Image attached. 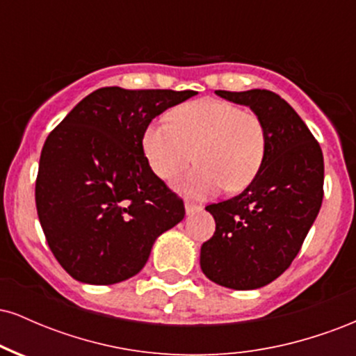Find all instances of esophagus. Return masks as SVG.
I'll use <instances>...</instances> for the list:
<instances>
[{"mask_svg": "<svg viewBox=\"0 0 356 356\" xmlns=\"http://www.w3.org/2000/svg\"><path fill=\"white\" fill-rule=\"evenodd\" d=\"M197 211H201V207L195 206V204H191V202H186V214L191 216V214H195Z\"/></svg>", "mask_w": 356, "mask_h": 356, "instance_id": "34e87169", "label": "esophagus"}]
</instances>
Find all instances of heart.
<instances>
[{
  "instance_id": "obj_1",
  "label": "heart",
  "mask_w": 356,
  "mask_h": 356,
  "mask_svg": "<svg viewBox=\"0 0 356 356\" xmlns=\"http://www.w3.org/2000/svg\"><path fill=\"white\" fill-rule=\"evenodd\" d=\"M142 150L157 177L170 181L191 164L197 167L175 189L186 197L206 199L227 187L241 191L254 181L266 154L261 118L231 102L201 99L179 105L169 122L144 130Z\"/></svg>"
}]
</instances>
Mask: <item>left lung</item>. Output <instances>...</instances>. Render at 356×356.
I'll return each mask as SVG.
<instances>
[{
  "label": "left lung",
  "instance_id": "obj_1",
  "mask_svg": "<svg viewBox=\"0 0 356 356\" xmlns=\"http://www.w3.org/2000/svg\"><path fill=\"white\" fill-rule=\"evenodd\" d=\"M216 95L249 107L266 132L259 172L236 197L206 207L214 236L201 248L202 273L224 288L257 289L293 263L323 201L325 164L313 134L288 102L269 90Z\"/></svg>",
  "mask_w": 356,
  "mask_h": 356
}]
</instances>
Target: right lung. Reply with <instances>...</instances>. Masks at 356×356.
<instances>
[{
  "mask_svg": "<svg viewBox=\"0 0 356 356\" xmlns=\"http://www.w3.org/2000/svg\"><path fill=\"white\" fill-rule=\"evenodd\" d=\"M194 90L105 87L85 97L40 155L36 211L53 256L73 280L115 284L145 266L184 202L152 172L142 136Z\"/></svg>",
  "mask_w": 356,
  "mask_h": 356,
  "instance_id": "obj_1",
  "label": "right lung"
}]
</instances>
